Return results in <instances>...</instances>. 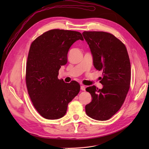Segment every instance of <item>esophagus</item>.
Listing matches in <instances>:
<instances>
[{
	"label": "esophagus",
	"instance_id": "obj_1",
	"mask_svg": "<svg viewBox=\"0 0 149 149\" xmlns=\"http://www.w3.org/2000/svg\"><path fill=\"white\" fill-rule=\"evenodd\" d=\"M80 89H81V91H85L86 88H85L84 86L81 85V87H80Z\"/></svg>",
	"mask_w": 149,
	"mask_h": 149
}]
</instances>
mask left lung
Returning <instances> with one entry per match:
<instances>
[{"label": "left lung", "instance_id": "8db88e82", "mask_svg": "<svg viewBox=\"0 0 149 149\" xmlns=\"http://www.w3.org/2000/svg\"><path fill=\"white\" fill-rule=\"evenodd\" d=\"M88 44L93 64L103 72L100 81L103 88L95 86L86 89L92 101L86 105V113L99 121L111 118L122 106L130 84V63L125 45L113 35L103 31H84L82 33Z\"/></svg>", "mask_w": 149, "mask_h": 149}]
</instances>
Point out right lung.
Here are the masks:
<instances>
[{
  "mask_svg": "<svg viewBox=\"0 0 149 149\" xmlns=\"http://www.w3.org/2000/svg\"><path fill=\"white\" fill-rule=\"evenodd\" d=\"M84 40L74 31L52 29L31 43L26 69L28 94L37 112L43 118L57 120L64 116L68 104L78 95L80 86L58 79L61 66L68 62V53L77 40Z\"/></svg>",
  "mask_w": 149,
  "mask_h": 149,
  "instance_id": "right-lung-1",
  "label": "right lung"
}]
</instances>
